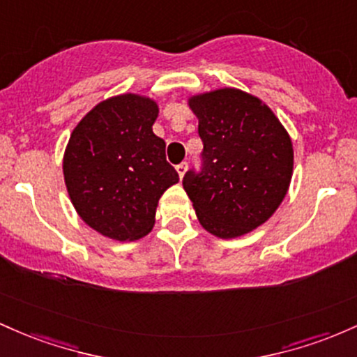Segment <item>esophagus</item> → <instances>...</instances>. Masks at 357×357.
Segmentation results:
<instances>
[{
  "mask_svg": "<svg viewBox=\"0 0 357 357\" xmlns=\"http://www.w3.org/2000/svg\"><path fill=\"white\" fill-rule=\"evenodd\" d=\"M185 172H187V163L185 162H182V163H180V165H177V174H178L180 178H183Z\"/></svg>",
  "mask_w": 357,
  "mask_h": 357,
  "instance_id": "34e87169",
  "label": "esophagus"
}]
</instances>
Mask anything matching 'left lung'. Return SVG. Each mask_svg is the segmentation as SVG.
Here are the masks:
<instances>
[{"instance_id": "left-lung-1", "label": "left lung", "mask_w": 357, "mask_h": 357, "mask_svg": "<svg viewBox=\"0 0 357 357\" xmlns=\"http://www.w3.org/2000/svg\"><path fill=\"white\" fill-rule=\"evenodd\" d=\"M204 143L202 168L182 183L199 222L232 239L266 222L285 199L294 172L287 130L261 99L224 87L189 98Z\"/></svg>"}]
</instances>
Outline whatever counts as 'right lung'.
Masks as SVG:
<instances>
[{
    "label": "right lung",
    "mask_w": 357,
    "mask_h": 357,
    "mask_svg": "<svg viewBox=\"0 0 357 357\" xmlns=\"http://www.w3.org/2000/svg\"><path fill=\"white\" fill-rule=\"evenodd\" d=\"M153 99L121 94L94 106L72 131L63 178L72 206L87 226L116 241L151 231L158 200L178 174L153 133Z\"/></svg>",
    "instance_id": "right-lung-1"
}]
</instances>
